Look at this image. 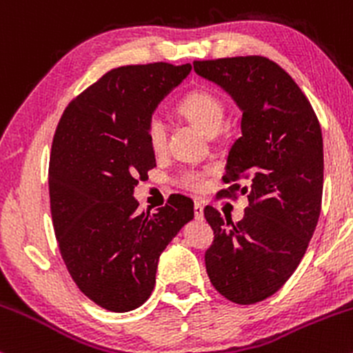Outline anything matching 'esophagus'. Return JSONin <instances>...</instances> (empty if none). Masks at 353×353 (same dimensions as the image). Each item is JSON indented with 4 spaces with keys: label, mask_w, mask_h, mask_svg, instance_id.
<instances>
[{
    "label": "esophagus",
    "mask_w": 353,
    "mask_h": 353,
    "mask_svg": "<svg viewBox=\"0 0 353 353\" xmlns=\"http://www.w3.org/2000/svg\"><path fill=\"white\" fill-rule=\"evenodd\" d=\"M194 217H196L197 221H202V219H204V205H202V202L199 199L194 201Z\"/></svg>",
    "instance_id": "esophagus-1"
}]
</instances>
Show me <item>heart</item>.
I'll return each instance as SVG.
<instances>
[{
    "label": "heart",
    "instance_id": "b5f03b06",
    "mask_svg": "<svg viewBox=\"0 0 353 353\" xmlns=\"http://www.w3.org/2000/svg\"><path fill=\"white\" fill-rule=\"evenodd\" d=\"M177 111L182 116L188 117L194 124L199 125L209 136L217 134L222 129L225 119V106L216 94L209 91H196L190 92L181 101ZM145 139H148L149 148L152 152L161 154L165 151L168 145V125L161 116L154 114L148 119L144 128ZM212 172V168L204 165V168H181L179 171L172 176V182L182 189L188 190H202L205 188V179Z\"/></svg>",
    "mask_w": 353,
    "mask_h": 353
}]
</instances>
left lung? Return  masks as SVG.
<instances>
[{"instance_id": "1", "label": "left lung", "mask_w": 353, "mask_h": 353, "mask_svg": "<svg viewBox=\"0 0 353 353\" xmlns=\"http://www.w3.org/2000/svg\"><path fill=\"white\" fill-rule=\"evenodd\" d=\"M242 109V136L229 152L224 197L247 194L234 224L208 205L214 230L205 270L219 294L239 305L261 302L290 279L317 228L323 189L322 129L302 89L264 56L194 61ZM241 180H247L242 186Z\"/></svg>"}]
</instances>
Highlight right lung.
<instances>
[{
    "label": "right lung",
    "mask_w": 353,
    "mask_h": 353,
    "mask_svg": "<svg viewBox=\"0 0 353 353\" xmlns=\"http://www.w3.org/2000/svg\"><path fill=\"white\" fill-rule=\"evenodd\" d=\"M192 66L129 64L108 71L68 104L50 156V204L61 257L78 289L111 312L143 305L159 255L194 217L174 194L137 214L134 185L156 165L144 128Z\"/></svg>",
    "instance_id": "add662e5"
}]
</instances>
